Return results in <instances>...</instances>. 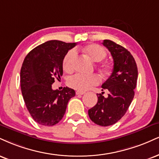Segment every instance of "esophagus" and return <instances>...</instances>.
<instances>
[{
	"label": "esophagus",
	"instance_id": "34e87169",
	"mask_svg": "<svg viewBox=\"0 0 159 159\" xmlns=\"http://www.w3.org/2000/svg\"><path fill=\"white\" fill-rule=\"evenodd\" d=\"M84 92H81V91H77L76 92V95H84Z\"/></svg>",
	"mask_w": 159,
	"mask_h": 159
}]
</instances>
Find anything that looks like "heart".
<instances>
[{"instance_id": "heart-1", "label": "heart", "mask_w": 159, "mask_h": 159, "mask_svg": "<svg viewBox=\"0 0 159 159\" xmlns=\"http://www.w3.org/2000/svg\"><path fill=\"white\" fill-rule=\"evenodd\" d=\"M78 50L81 51L88 58L94 62H99L104 60L107 56V52L102 47L95 43L86 45L78 48ZM75 52L74 50H70L65 55L63 60V68L66 72H72L74 68V58ZM101 73L109 74L111 71V67L109 65H102L100 67ZM100 81V78L97 75L93 74L89 75H84L76 74L69 78L68 85L72 89L78 91L84 92L89 89L93 86L97 85Z\"/></svg>"}]
</instances>
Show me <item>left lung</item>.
<instances>
[{"label":"left lung","mask_w":159,"mask_h":159,"mask_svg":"<svg viewBox=\"0 0 159 159\" xmlns=\"http://www.w3.org/2000/svg\"><path fill=\"white\" fill-rule=\"evenodd\" d=\"M103 45L108 49L113 58V70L110 78L103 84L102 90L97 94L98 102L88 110L90 119L98 125L107 127L119 121L125 115L134 98L138 68L131 53L122 46L110 40H104Z\"/></svg>","instance_id":"8db88e82"}]
</instances>
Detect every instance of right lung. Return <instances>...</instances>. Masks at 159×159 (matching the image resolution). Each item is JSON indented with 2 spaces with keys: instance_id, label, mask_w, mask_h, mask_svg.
<instances>
[{
  "instance_id": "right-lung-1",
  "label": "right lung",
  "mask_w": 159,
  "mask_h": 159,
  "mask_svg": "<svg viewBox=\"0 0 159 159\" xmlns=\"http://www.w3.org/2000/svg\"><path fill=\"white\" fill-rule=\"evenodd\" d=\"M75 43L52 40L38 46L28 53L20 70V88L25 104L34 121L53 126L64 117L74 89L64 87L53 90L55 80L63 75V60Z\"/></svg>"
}]
</instances>
